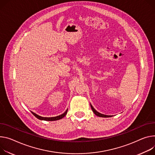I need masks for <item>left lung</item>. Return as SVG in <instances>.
Listing matches in <instances>:
<instances>
[{"label": "left lung", "mask_w": 155, "mask_h": 155, "mask_svg": "<svg viewBox=\"0 0 155 155\" xmlns=\"http://www.w3.org/2000/svg\"><path fill=\"white\" fill-rule=\"evenodd\" d=\"M91 105V107L92 109V110L93 112L94 113L95 115H96L97 116H99V117H112V116H107V115H104V114H101L100 113V112H98L97 110H96L94 107L92 106V105L90 104Z\"/></svg>", "instance_id": "left-lung-1"}]
</instances>
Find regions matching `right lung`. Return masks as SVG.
<instances>
[{
  "label": "right lung",
  "mask_w": 155,
  "mask_h": 155,
  "mask_svg": "<svg viewBox=\"0 0 155 155\" xmlns=\"http://www.w3.org/2000/svg\"><path fill=\"white\" fill-rule=\"evenodd\" d=\"M31 113L38 119L39 120H48V121H53V120H59L62 119L67 113V110H66V111L63 113L62 114L58 116H55V117H41L40 116H38V114H35V112H31Z\"/></svg>",
  "instance_id": "add662e5"
}]
</instances>
